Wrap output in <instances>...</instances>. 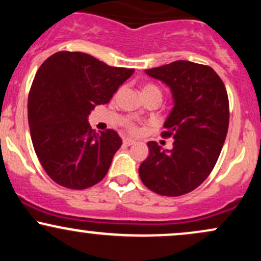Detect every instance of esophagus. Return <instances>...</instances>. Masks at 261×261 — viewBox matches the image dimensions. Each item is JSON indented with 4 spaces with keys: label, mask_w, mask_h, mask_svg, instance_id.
Instances as JSON below:
<instances>
[{
    "label": "esophagus",
    "mask_w": 261,
    "mask_h": 261,
    "mask_svg": "<svg viewBox=\"0 0 261 261\" xmlns=\"http://www.w3.org/2000/svg\"><path fill=\"white\" fill-rule=\"evenodd\" d=\"M122 143H124L125 146H131V145H134L135 141L131 140V139H124V140H122Z\"/></svg>",
    "instance_id": "obj_1"
}]
</instances>
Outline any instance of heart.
Instances as JSON below:
<instances>
[{
  "instance_id": "obj_1",
  "label": "heart",
  "mask_w": 261,
  "mask_h": 261,
  "mask_svg": "<svg viewBox=\"0 0 261 261\" xmlns=\"http://www.w3.org/2000/svg\"><path fill=\"white\" fill-rule=\"evenodd\" d=\"M147 93H160V94H161V91L153 85H146L142 88V94H147ZM126 126H127L128 130L131 131V133H136V131H137L136 126H135L133 122H127Z\"/></svg>"
}]
</instances>
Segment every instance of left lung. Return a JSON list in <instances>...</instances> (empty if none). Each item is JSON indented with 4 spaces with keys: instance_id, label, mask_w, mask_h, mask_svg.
Masks as SVG:
<instances>
[{
    "instance_id": "obj_1",
    "label": "left lung",
    "mask_w": 261,
    "mask_h": 261,
    "mask_svg": "<svg viewBox=\"0 0 261 261\" xmlns=\"http://www.w3.org/2000/svg\"><path fill=\"white\" fill-rule=\"evenodd\" d=\"M145 73L169 87L173 108L162 136L174 142L172 149H162L149 141L140 178L160 195H184L207 178L218 160L228 130V95L218 74L195 62L179 60Z\"/></svg>"
}]
</instances>
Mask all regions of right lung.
Instances as JSON below:
<instances>
[{
	"label": "right lung",
	"instance_id": "add662e5",
	"mask_svg": "<svg viewBox=\"0 0 261 261\" xmlns=\"http://www.w3.org/2000/svg\"><path fill=\"white\" fill-rule=\"evenodd\" d=\"M134 71L85 53L60 51L43 62L29 92L28 121L35 153L54 181L82 190L106 176L122 141L112 128L93 131L88 116Z\"/></svg>",
	"mask_w": 261,
	"mask_h": 261
}]
</instances>
